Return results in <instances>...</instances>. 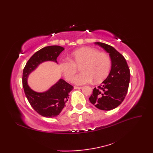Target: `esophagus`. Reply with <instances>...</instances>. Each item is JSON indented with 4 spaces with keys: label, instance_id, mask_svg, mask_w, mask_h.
<instances>
[{
    "label": "esophagus",
    "instance_id": "1",
    "mask_svg": "<svg viewBox=\"0 0 153 153\" xmlns=\"http://www.w3.org/2000/svg\"><path fill=\"white\" fill-rule=\"evenodd\" d=\"M74 89H82V87H77V86H74Z\"/></svg>",
    "mask_w": 153,
    "mask_h": 153
}]
</instances>
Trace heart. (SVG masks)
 Returning a JSON list of instances; mask_svg holds the SVG:
<instances>
[{"label":"heart","instance_id":"heart-1","mask_svg":"<svg viewBox=\"0 0 153 153\" xmlns=\"http://www.w3.org/2000/svg\"><path fill=\"white\" fill-rule=\"evenodd\" d=\"M81 66L83 72L75 78L74 82L83 85L92 82L99 83L108 76L111 68V59L108 54L95 48L83 47L70 55V60H62L59 67L68 81L72 82L74 75Z\"/></svg>","mask_w":153,"mask_h":153}]
</instances>
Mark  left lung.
Masks as SVG:
<instances>
[{
  "mask_svg": "<svg viewBox=\"0 0 153 153\" xmlns=\"http://www.w3.org/2000/svg\"><path fill=\"white\" fill-rule=\"evenodd\" d=\"M95 43L109 53L112 66L106 79L101 85L93 89L89 100L97 108L110 110L118 106L124 100L130 80V71L125 58L113 47L100 42Z\"/></svg>",
  "mask_w": 153,
  "mask_h": 153,
  "instance_id": "left-lung-1",
  "label": "left lung"
}]
</instances>
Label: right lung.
Wrapping results in <instances>:
<instances>
[{"label": "right lung", "mask_w": 153, "mask_h": 153, "mask_svg": "<svg viewBox=\"0 0 153 153\" xmlns=\"http://www.w3.org/2000/svg\"><path fill=\"white\" fill-rule=\"evenodd\" d=\"M64 50V47L57 45L41 48L30 58L23 71V87L29 102L38 114L47 118L59 115L69 98L68 94L74 87L60 79L46 91L38 93L29 87L27 78L29 75L44 62L53 61L57 63V57Z\"/></svg>", "instance_id": "right-lung-1"}]
</instances>
